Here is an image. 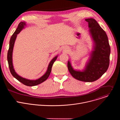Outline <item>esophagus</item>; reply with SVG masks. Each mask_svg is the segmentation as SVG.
Returning a JSON list of instances; mask_svg holds the SVG:
<instances>
[{
	"mask_svg": "<svg viewBox=\"0 0 120 120\" xmlns=\"http://www.w3.org/2000/svg\"><path fill=\"white\" fill-rule=\"evenodd\" d=\"M64 51H65V52H67V51H68V49H67V48H66V47H64Z\"/></svg>",
	"mask_w": 120,
	"mask_h": 120,
	"instance_id": "obj_1",
	"label": "esophagus"
}]
</instances>
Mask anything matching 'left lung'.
Listing matches in <instances>:
<instances>
[{"label": "left lung", "mask_w": 120, "mask_h": 120, "mask_svg": "<svg viewBox=\"0 0 120 120\" xmlns=\"http://www.w3.org/2000/svg\"><path fill=\"white\" fill-rule=\"evenodd\" d=\"M89 32L94 41V49L90 59L83 70H75L69 61L68 70L75 79L85 82H92L98 80L107 70L110 62V46L105 32L94 19H87Z\"/></svg>", "instance_id": "1"}]
</instances>
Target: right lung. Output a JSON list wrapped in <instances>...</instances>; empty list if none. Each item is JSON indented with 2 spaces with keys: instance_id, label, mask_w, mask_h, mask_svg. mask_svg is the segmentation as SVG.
<instances>
[{
  "instance_id": "right-lung-1",
  "label": "right lung",
  "mask_w": 120,
  "mask_h": 120,
  "mask_svg": "<svg viewBox=\"0 0 120 120\" xmlns=\"http://www.w3.org/2000/svg\"><path fill=\"white\" fill-rule=\"evenodd\" d=\"M26 25V24L25 22H21L19 24L18 28H16V30L15 31V32H14V33L13 34V35L11 37V38L9 41V49L8 50V52L7 59H8V66H9L10 73L12 74V75L13 76V77H14L15 79H16L18 81H19L20 82H21L24 85H26V86H35V85H38L44 82L48 78L51 72V69H52L53 64L57 58V56H55L54 58H53L52 60L50 61L47 68V70L46 73L45 74V75H44L42 76H41L40 78H39L37 80H28V79L23 78L17 74L14 69L13 63H12L13 50V47L14 45V43L17 37V35L20 33V32L23 29V28H24V26H25Z\"/></svg>"
}]
</instances>
